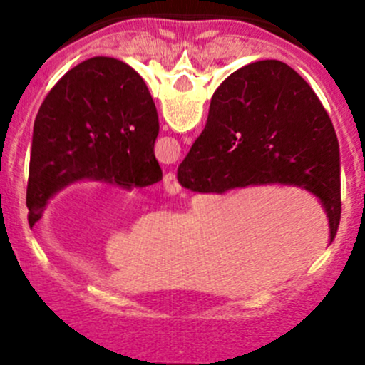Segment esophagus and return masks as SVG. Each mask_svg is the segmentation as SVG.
I'll list each match as a JSON object with an SVG mask.
<instances>
[{"label": "esophagus", "mask_w": 365, "mask_h": 365, "mask_svg": "<svg viewBox=\"0 0 365 365\" xmlns=\"http://www.w3.org/2000/svg\"><path fill=\"white\" fill-rule=\"evenodd\" d=\"M164 187H165V190H168L169 194H178L180 190H182L180 183L176 182L175 173H168V175L164 176Z\"/></svg>", "instance_id": "1"}]
</instances>
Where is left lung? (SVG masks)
<instances>
[{
  "instance_id": "obj_1",
  "label": "left lung",
  "mask_w": 365,
  "mask_h": 365,
  "mask_svg": "<svg viewBox=\"0 0 365 365\" xmlns=\"http://www.w3.org/2000/svg\"><path fill=\"white\" fill-rule=\"evenodd\" d=\"M157 135L155 104L134 68L95 56L68 70L43 98L33 127L29 227L73 183L104 182L132 190L160 182Z\"/></svg>"
}]
</instances>
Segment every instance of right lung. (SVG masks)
Instances as JSON below:
<instances>
[{
    "instance_id": "right-lung-1",
    "label": "right lung",
    "mask_w": 365,
    "mask_h": 365,
    "mask_svg": "<svg viewBox=\"0 0 365 365\" xmlns=\"http://www.w3.org/2000/svg\"><path fill=\"white\" fill-rule=\"evenodd\" d=\"M339 165L336 130L312 88L282 61L263 60L217 88L205 130L176 176L201 194L300 187L322 203L332 242L341 219Z\"/></svg>"
}]
</instances>
